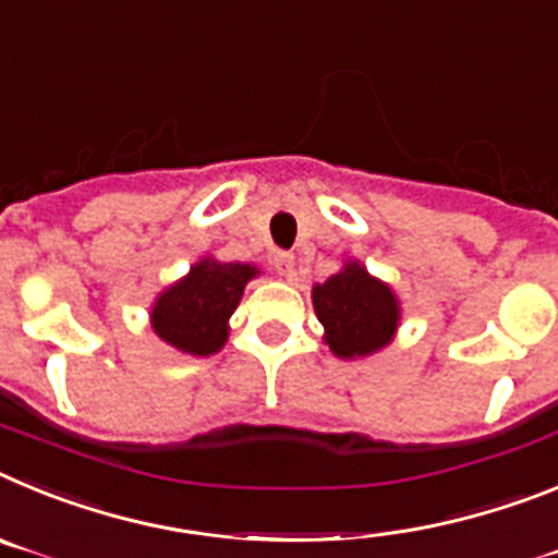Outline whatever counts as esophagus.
<instances>
[{"mask_svg":"<svg viewBox=\"0 0 558 558\" xmlns=\"http://www.w3.org/2000/svg\"><path fill=\"white\" fill-rule=\"evenodd\" d=\"M275 269H278V275H283V278H292L294 272V255L292 252H278L272 258Z\"/></svg>","mask_w":558,"mask_h":558,"instance_id":"34e87169","label":"esophagus"}]
</instances>
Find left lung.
Returning <instances> with one entry per match:
<instances>
[{"label":"left lung","instance_id":"8db88e82","mask_svg":"<svg viewBox=\"0 0 558 558\" xmlns=\"http://www.w3.org/2000/svg\"><path fill=\"white\" fill-rule=\"evenodd\" d=\"M314 314L323 339L337 360H365L393 342L401 323V303L390 283L373 278L356 258L312 289Z\"/></svg>","mask_w":558,"mask_h":558}]
</instances>
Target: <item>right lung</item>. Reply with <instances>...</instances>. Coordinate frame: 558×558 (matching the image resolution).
<instances>
[{"instance_id":"add662e5","label":"right lung","mask_w":558,"mask_h":558,"mask_svg":"<svg viewBox=\"0 0 558 558\" xmlns=\"http://www.w3.org/2000/svg\"><path fill=\"white\" fill-rule=\"evenodd\" d=\"M260 269L255 264H225L213 255L198 258L185 278L165 286L151 303V328L165 345L187 356H210L230 337V317L244 289Z\"/></svg>"}]
</instances>
